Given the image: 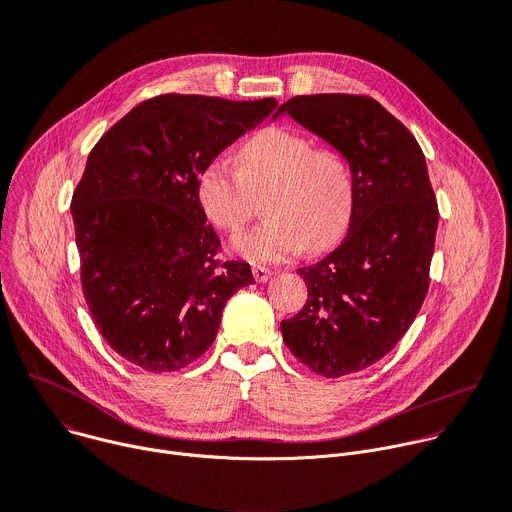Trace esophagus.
Instances as JSON below:
<instances>
[{"mask_svg":"<svg viewBox=\"0 0 512 512\" xmlns=\"http://www.w3.org/2000/svg\"><path fill=\"white\" fill-rule=\"evenodd\" d=\"M271 275H273V271L267 269V267H259V265L253 267V277H255L259 283H265Z\"/></svg>","mask_w":512,"mask_h":512,"instance_id":"1","label":"esophagus"}]
</instances>
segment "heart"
Wrapping results in <instances>:
<instances>
[{
    "instance_id": "obj_1",
    "label": "heart",
    "mask_w": 512,
    "mask_h": 512,
    "mask_svg": "<svg viewBox=\"0 0 512 512\" xmlns=\"http://www.w3.org/2000/svg\"><path fill=\"white\" fill-rule=\"evenodd\" d=\"M237 167L225 156L204 164L196 178V200L206 221L223 233H237L253 216L255 196L263 200V223L239 235V257L265 265L300 255L324 253L346 233L352 216V176L332 150H316L296 131L267 127L237 152Z\"/></svg>"
}]
</instances>
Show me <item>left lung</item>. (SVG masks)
Returning a JSON list of instances; mask_svg holds the SVG:
<instances>
[{
	"mask_svg": "<svg viewBox=\"0 0 512 512\" xmlns=\"http://www.w3.org/2000/svg\"><path fill=\"white\" fill-rule=\"evenodd\" d=\"M279 115L330 143L352 176L348 233L324 259L298 269L308 302L281 322L296 358L336 379L381 360L413 324L440 212L417 139L375 99L304 95L271 119Z\"/></svg>",
	"mask_w": 512,
	"mask_h": 512,
	"instance_id": "1",
	"label": "left lung"
}]
</instances>
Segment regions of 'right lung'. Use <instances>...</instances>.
Listing matches in <instances>:
<instances>
[{
	"label": "right lung",
	"instance_id": "right-lung-1",
	"mask_svg": "<svg viewBox=\"0 0 512 512\" xmlns=\"http://www.w3.org/2000/svg\"><path fill=\"white\" fill-rule=\"evenodd\" d=\"M275 99L164 95L133 107L93 148L70 212L81 283L107 344L135 367L172 373L214 342L227 302L255 283L221 251L196 178Z\"/></svg>",
	"mask_w": 512,
	"mask_h": 512
}]
</instances>
